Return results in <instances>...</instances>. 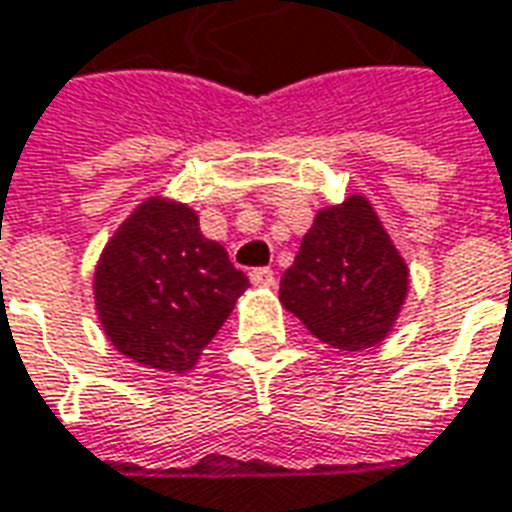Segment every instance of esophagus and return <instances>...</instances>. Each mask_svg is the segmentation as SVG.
<instances>
[{
  "label": "esophagus",
  "instance_id": "34e87169",
  "mask_svg": "<svg viewBox=\"0 0 512 512\" xmlns=\"http://www.w3.org/2000/svg\"><path fill=\"white\" fill-rule=\"evenodd\" d=\"M250 284L270 289V286H275V273L270 267H256V270H250Z\"/></svg>",
  "mask_w": 512,
  "mask_h": 512
}]
</instances>
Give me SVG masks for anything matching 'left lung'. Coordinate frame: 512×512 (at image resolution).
<instances>
[{"label": "left lung", "instance_id": "obj_1", "mask_svg": "<svg viewBox=\"0 0 512 512\" xmlns=\"http://www.w3.org/2000/svg\"><path fill=\"white\" fill-rule=\"evenodd\" d=\"M408 295V264L364 195L320 209L281 278V303L336 350L380 344Z\"/></svg>", "mask_w": 512, "mask_h": 512}]
</instances>
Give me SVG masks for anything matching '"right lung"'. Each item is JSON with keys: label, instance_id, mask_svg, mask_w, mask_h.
Here are the masks:
<instances>
[{"label": "right lung", "instance_id": "1", "mask_svg": "<svg viewBox=\"0 0 512 512\" xmlns=\"http://www.w3.org/2000/svg\"><path fill=\"white\" fill-rule=\"evenodd\" d=\"M248 286L226 248L201 234L190 206L162 195L123 220L93 275L107 339L162 372L192 369Z\"/></svg>", "mask_w": 512, "mask_h": 512}]
</instances>
